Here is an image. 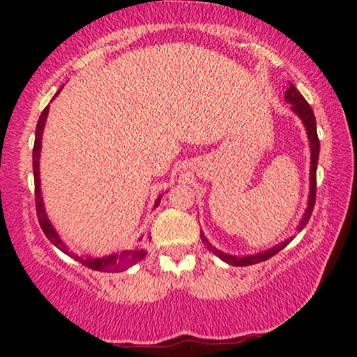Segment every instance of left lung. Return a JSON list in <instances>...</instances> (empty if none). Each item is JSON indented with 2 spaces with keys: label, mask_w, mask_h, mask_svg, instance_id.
Here are the masks:
<instances>
[{
  "label": "left lung",
  "mask_w": 357,
  "mask_h": 357,
  "mask_svg": "<svg viewBox=\"0 0 357 357\" xmlns=\"http://www.w3.org/2000/svg\"><path fill=\"white\" fill-rule=\"evenodd\" d=\"M286 100L292 105L291 109L294 114L299 116L302 120V123L305 126L307 136H309V143H310V193H309V202H307V208L304 216H302L299 226H297V231H302L309 222V219L312 216V211H314V204H315V195H317V164H319V153H320V141L319 136H317V123H315V115L312 107L307 104V100L302 97L299 91L296 89L294 86H289L286 91ZM199 237H202V242L208 247L209 252H213L214 255L221 258L222 261L229 263L232 266H247V265H255V263L265 261L268 258H271L273 255H276L278 252H281L287 243H289L292 238H287V241L281 242L280 245L268 248V250L261 252V253H255V255H243V257H236V255H229V253H224L221 250H218L216 247H213V243H209V241L204 237L203 232H199Z\"/></svg>",
  "instance_id": "left-lung-1"
}]
</instances>
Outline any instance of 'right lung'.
I'll list each match as a JSON object with an SVG mask.
<instances>
[{
  "mask_svg": "<svg viewBox=\"0 0 357 357\" xmlns=\"http://www.w3.org/2000/svg\"><path fill=\"white\" fill-rule=\"evenodd\" d=\"M61 91V89H60ZM60 91L56 92L55 97L60 94ZM48 107L43 109L40 119H38L37 128H36V143H33V153H32V164H33V182H36V209H37V218L38 222H40L42 231L45 232V236L48 237L53 245L56 248H60L63 253L70 255L91 270L96 271H104V273H120L128 270L130 266H133L135 263H138L139 260H143L146 257V250L143 247H136L131 248V250H123L120 253H112L109 257H102V258H92V257H77L75 253L70 252V248L66 247V243L61 241L60 236H58L55 229H53L52 222L48 221L45 208H43V199H42V192H40V170H38V160H40V149H42V135H43V128H45V121H47V115H48ZM160 203V197L155 199V206Z\"/></svg>",
  "mask_w": 357,
  "mask_h": 357,
  "instance_id": "1",
  "label": "right lung"
}]
</instances>
